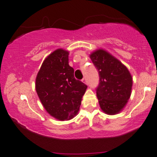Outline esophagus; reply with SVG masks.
Returning <instances> with one entry per match:
<instances>
[{
  "label": "esophagus",
  "instance_id": "34e87169",
  "mask_svg": "<svg viewBox=\"0 0 157 157\" xmlns=\"http://www.w3.org/2000/svg\"><path fill=\"white\" fill-rule=\"evenodd\" d=\"M82 81H83L84 83H87V80H86V77H83V78L82 79Z\"/></svg>",
  "mask_w": 157,
  "mask_h": 157
}]
</instances>
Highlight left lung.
Returning a JSON list of instances; mask_svg holds the SVG:
<instances>
[{
	"label": "left lung",
	"mask_w": 157,
	"mask_h": 157,
	"mask_svg": "<svg viewBox=\"0 0 157 157\" xmlns=\"http://www.w3.org/2000/svg\"><path fill=\"white\" fill-rule=\"evenodd\" d=\"M90 59L99 75V83L95 90L101 108L108 114H116L130 98L131 74L126 66L105 50L92 52Z\"/></svg>",
	"instance_id": "1"
}]
</instances>
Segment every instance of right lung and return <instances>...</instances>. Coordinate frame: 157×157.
Listing matches in <instances>:
<instances>
[{
	"label": "right lung",
	"instance_id": "1",
	"mask_svg": "<svg viewBox=\"0 0 157 157\" xmlns=\"http://www.w3.org/2000/svg\"><path fill=\"white\" fill-rule=\"evenodd\" d=\"M68 52L59 49L44 60L36 78V91L44 108L53 117L68 120L76 116L87 86L74 78Z\"/></svg>",
	"mask_w": 157,
	"mask_h": 157
}]
</instances>
